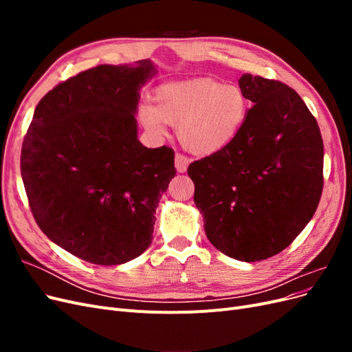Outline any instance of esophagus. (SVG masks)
I'll use <instances>...</instances> for the list:
<instances>
[{
    "instance_id": "34e87169",
    "label": "esophagus",
    "mask_w": 352,
    "mask_h": 352,
    "mask_svg": "<svg viewBox=\"0 0 352 352\" xmlns=\"http://www.w3.org/2000/svg\"><path fill=\"white\" fill-rule=\"evenodd\" d=\"M175 166L179 173H185L186 168L189 166V158L184 154H176L175 157Z\"/></svg>"
}]
</instances>
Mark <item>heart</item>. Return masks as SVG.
<instances>
[{
    "label": "heart",
    "mask_w": 352,
    "mask_h": 352,
    "mask_svg": "<svg viewBox=\"0 0 352 352\" xmlns=\"http://www.w3.org/2000/svg\"><path fill=\"white\" fill-rule=\"evenodd\" d=\"M154 105L142 104L140 120L146 131L166 135V124L177 126V138L189 153L214 154L238 136L247 119L248 100L236 85L198 78L162 85Z\"/></svg>",
    "instance_id": "b5f03b06"
}]
</instances>
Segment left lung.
<instances>
[{
	"instance_id": "8db88e82",
	"label": "left lung",
	"mask_w": 352,
	"mask_h": 352,
	"mask_svg": "<svg viewBox=\"0 0 352 352\" xmlns=\"http://www.w3.org/2000/svg\"><path fill=\"white\" fill-rule=\"evenodd\" d=\"M254 105L226 148L190 163L194 201L214 247L239 261L283 251L314 216L323 190V140L292 88L247 73Z\"/></svg>"
}]
</instances>
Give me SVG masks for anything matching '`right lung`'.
<instances>
[{"label":"right lung","instance_id":"obj_1","mask_svg":"<svg viewBox=\"0 0 352 352\" xmlns=\"http://www.w3.org/2000/svg\"><path fill=\"white\" fill-rule=\"evenodd\" d=\"M150 60L101 65L58 83L36 105L20 170L39 229L98 265L123 264L153 241L155 208L176 175L175 151L138 140Z\"/></svg>","mask_w":352,"mask_h":352}]
</instances>
